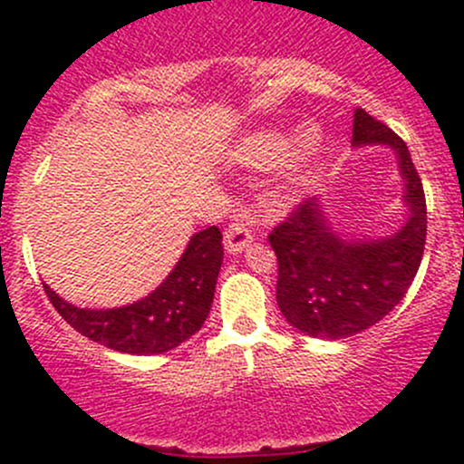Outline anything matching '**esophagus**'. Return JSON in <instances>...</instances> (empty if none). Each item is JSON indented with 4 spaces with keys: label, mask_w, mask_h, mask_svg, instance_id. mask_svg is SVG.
Returning a JSON list of instances; mask_svg holds the SVG:
<instances>
[{
    "label": "esophagus",
    "mask_w": 464,
    "mask_h": 464,
    "mask_svg": "<svg viewBox=\"0 0 464 464\" xmlns=\"http://www.w3.org/2000/svg\"><path fill=\"white\" fill-rule=\"evenodd\" d=\"M254 242V231L245 222H233L224 231V249L228 256H237Z\"/></svg>",
    "instance_id": "obj_1"
}]
</instances>
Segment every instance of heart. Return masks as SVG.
Instances as JSON below:
<instances>
[{
    "mask_svg": "<svg viewBox=\"0 0 464 464\" xmlns=\"http://www.w3.org/2000/svg\"><path fill=\"white\" fill-rule=\"evenodd\" d=\"M323 150V132L319 125H305L296 134L289 130L265 128L249 132L233 145V163L249 170H265L280 162L278 177L285 188L305 184L314 172L316 159Z\"/></svg>",
    "mask_w": 464,
    "mask_h": 464,
    "instance_id": "obj_1",
    "label": "heart"
}]
</instances>
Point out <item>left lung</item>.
Returning <instances> with one entry per match:
<instances>
[{
    "instance_id": "obj_1",
    "label": "left lung",
    "mask_w": 464,
    "mask_h": 464,
    "mask_svg": "<svg viewBox=\"0 0 464 464\" xmlns=\"http://www.w3.org/2000/svg\"><path fill=\"white\" fill-rule=\"evenodd\" d=\"M383 145L395 152L404 222L388 236H345L321 198L307 199L269 236L278 258L276 301L292 327L316 339H345L368 330L404 298L427 242V202L406 143L354 110L353 148Z\"/></svg>"
}]
</instances>
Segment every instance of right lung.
Segmentation results:
<instances>
[{
  "instance_id": "1",
  "label": "right lung",
  "mask_w": 464,
  "mask_h": 464,
  "mask_svg": "<svg viewBox=\"0 0 464 464\" xmlns=\"http://www.w3.org/2000/svg\"><path fill=\"white\" fill-rule=\"evenodd\" d=\"M222 233L202 228L157 289L139 301L107 310L78 307L44 283L58 314L87 339L125 354H163L202 330L222 266Z\"/></svg>"
}]
</instances>
